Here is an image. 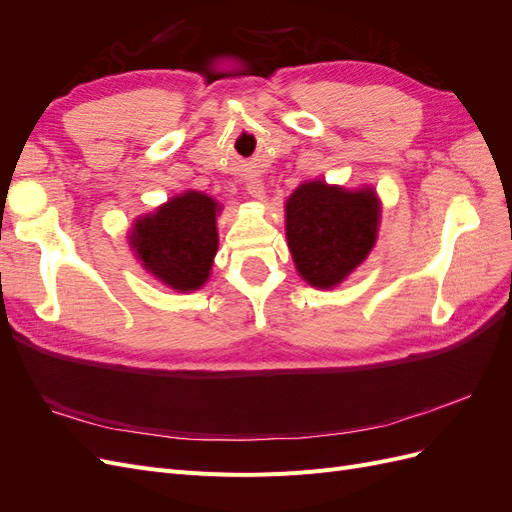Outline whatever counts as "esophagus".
I'll return each mask as SVG.
<instances>
[{"instance_id":"obj_1","label":"esophagus","mask_w":512,"mask_h":512,"mask_svg":"<svg viewBox=\"0 0 512 512\" xmlns=\"http://www.w3.org/2000/svg\"><path fill=\"white\" fill-rule=\"evenodd\" d=\"M245 190L252 198L260 200L262 196H265V181H262L258 175H254L245 181Z\"/></svg>"}]
</instances>
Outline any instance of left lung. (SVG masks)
<instances>
[{
  "mask_svg": "<svg viewBox=\"0 0 512 512\" xmlns=\"http://www.w3.org/2000/svg\"><path fill=\"white\" fill-rule=\"evenodd\" d=\"M286 241L303 280L331 290L361 267L378 241L382 203L374 188L303 181L284 203Z\"/></svg>",
  "mask_w": 512,
  "mask_h": 512,
  "instance_id": "1",
  "label": "left lung"
}]
</instances>
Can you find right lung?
I'll use <instances>...</instances> for the list:
<instances>
[{
	"mask_svg": "<svg viewBox=\"0 0 512 512\" xmlns=\"http://www.w3.org/2000/svg\"><path fill=\"white\" fill-rule=\"evenodd\" d=\"M205 192L185 190L136 218L128 243L143 269L177 292H194L211 277L218 254V213Z\"/></svg>",
	"mask_w": 512,
	"mask_h": 512,
	"instance_id": "right-lung-1",
	"label": "right lung"
}]
</instances>
